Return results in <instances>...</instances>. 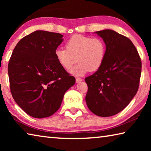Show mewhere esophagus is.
<instances>
[{
	"label": "esophagus",
	"mask_w": 151,
	"mask_h": 151,
	"mask_svg": "<svg viewBox=\"0 0 151 151\" xmlns=\"http://www.w3.org/2000/svg\"><path fill=\"white\" fill-rule=\"evenodd\" d=\"M82 81H83V79H82L81 78H76V83H80V82H81Z\"/></svg>",
	"instance_id": "esophagus-1"
}]
</instances>
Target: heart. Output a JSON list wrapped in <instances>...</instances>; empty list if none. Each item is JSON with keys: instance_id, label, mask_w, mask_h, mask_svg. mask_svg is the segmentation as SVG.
Here are the masks:
<instances>
[{"instance_id": "1", "label": "heart", "mask_w": 151, "mask_h": 151, "mask_svg": "<svg viewBox=\"0 0 151 151\" xmlns=\"http://www.w3.org/2000/svg\"><path fill=\"white\" fill-rule=\"evenodd\" d=\"M65 46L66 50L56 49L55 58L66 70L69 69L77 60L78 65L70 70L75 75L99 70L105 59L106 45L100 38L76 34L68 39Z\"/></svg>"}]
</instances>
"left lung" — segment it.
I'll use <instances>...</instances> for the list:
<instances>
[{
    "instance_id": "left-lung-1",
    "label": "left lung",
    "mask_w": 151,
    "mask_h": 151,
    "mask_svg": "<svg viewBox=\"0 0 151 151\" xmlns=\"http://www.w3.org/2000/svg\"><path fill=\"white\" fill-rule=\"evenodd\" d=\"M106 45L101 67L85 80L87 106L99 116H111L122 111L137 94L142 63L136 47L127 37L112 30L95 32Z\"/></svg>"
}]
</instances>
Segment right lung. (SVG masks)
Returning a JSON list of instances; mask_svg holds the SVG:
<instances>
[{
  "instance_id": "right-lung-1",
  "label": "right lung",
  "mask_w": 151,
  "mask_h": 151,
  "mask_svg": "<svg viewBox=\"0 0 151 151\" xmlns=\"http://www.w3.org/2000/svg\"><path fill=\"white\" fill-rule=\"evenodd\" d=\"M63 35L37 30L17 43L10 58L8 73L14 101L29 115L42 119L60 108L64 94L75 83L58 63L55 51Z\"/></svg>"
}]
</instances>
